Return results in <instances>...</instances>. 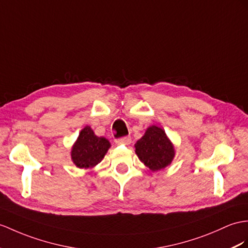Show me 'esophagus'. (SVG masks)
I'll list each match as a JSON object with an SVG mask.
<instances>
[{"mask_svg":"<svg viewBox=\"0 0 248 248\" xmlns=\"http://www.w3.org/2000/svg\"><path fill=\"white\" fill-rule=\"evenodd\" d=\"M131 142V138L130 137H123V138H120L118 140H116L117 144H124V145H128Z\"/></svg>","mask_w":248,"mask_h":248,"instance_id":"34e87169","label":"esophagus"}]
</instances>
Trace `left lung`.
<instances>
[{"instance_id": "8db88e82", "label": "left lung", "mask_w": 248, "mask_h": 248, "mask_svg": "<svg viewBox=\"0 0 248 248\" xmlns=\"http://www.w3.org/2000/svg\"><path fill=\"white\" fill-rule=\"evenodd\" d=\"M136 154L150 170L158 171L168 166L174 158V147L165 131L153 125L135 144Z\"/></svg>"}]
</instances>
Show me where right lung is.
Here are the masks:
<instances>
[{"label":"right lung","mask_w":248,"mask_h":248,"mask_svg":"<svg viewBox=\"0 0 248 248\" xmlns=\"http://www.w3.org/2000/svg\"><path fill=\"white\" fill-rule=\"evenodd\" d=\"M110 143L94 135L90 126H85L71 148V160L78 168H93L103 160Z\"/></svg>","instance_id":"1"}]
</instances>
